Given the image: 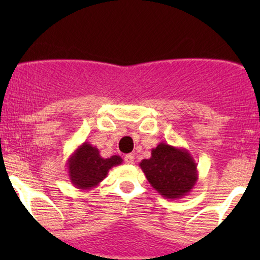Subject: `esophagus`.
Instances as JSON below:
<instances>
[{"mask_svg":"<svg viewBox=\"0 0 260 260\" xmlns=\"http://www.w3.org/2000/svg\"><path fill=\"white\" fill-rule=\"evenodd\" d=\"M124 159H125V162L127 163V165H134L135 156H134V154H127V155H125V157H124Z\"/></svg>","mask_w":260,"mask_h":260,"instance_id":"obj_1","label":"esophagus"}]
</instances>
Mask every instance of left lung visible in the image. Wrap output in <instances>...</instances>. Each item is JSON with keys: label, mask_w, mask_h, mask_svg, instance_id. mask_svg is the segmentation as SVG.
<instances>
[{"label": "left lung", "mask_w": 260, "mask_h": 260, "mask_svg": "<svg viewBox=\"0 0 260 260\" xmlns=\"http://www.w3.org/2000/svg\"><path fill=\"white\" fill-rule=\"evenodd\" d=\"M145 177L163 198L175 200L189 194L198 182V165L184 148L158 143L151 150V157L140 163Z\"/></svg>", "instance_id": "1"}]
</instances>
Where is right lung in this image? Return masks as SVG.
Here are the masks:
<instances>
[{
  "label": "right lung",
  "mask_w": 260,
  "mask_h": 260,
  "mask_svg": "<svg viewBox=\"0 0 260 260\" xmlns=\"http://www.w3.org/2000/svg\"><path fill=\"white\" fill-rule=\"evenodd\" d=\"M122 162L123 159L118 155L109 158L102 157L97 148L84 142L67 159L71 183L80 190L92 189L108 176L110 169Z\"/></svg>",
  "instance_id": "right-lung-1"
}]
</instances>
